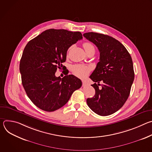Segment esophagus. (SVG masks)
I'll list each match as a JSON object with an SVG mask.
<instances>
[{"label": "esophagus", "mask_w": 152, "mask_h": 152, "mask_svg": "<svg viewBox=\"0 0 152 152\" xmlns=\"http://www.w3.org/2000/svg\"><path fill=\"white\" fill-rule=\"evenodd\" d=\"M87 85V83H86L85 82H84V81H82V86H86Z\"/></svg>", "instance_id": "1"}]
</instances>
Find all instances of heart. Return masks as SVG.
I'll return each mask as SVG.
<instances>
[{
    "instance_id": "1",
    "label": "heart",
    "mask_w": 152,
    "mask_h": 152,
    "mask_svg": "<svg viewBox=\"0 0 152 152\" xmlns=\"http://www.w3.org/2000/svg\"><path fill=\"white\" fill-rule=\"evenodd\" d=\"M83 46L86 53H88L90 51L95 52L94 46L90 42H84ZM90 70V67L82 64H76L73 66L72 67V72L73 74L80 78H83L86 77L89 74Z\"/></svg>"
}]
</instances>
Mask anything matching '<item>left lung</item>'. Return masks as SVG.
Segmentation results:
<instances>
[{
  "label": "left lung",
  "mask_w": 152,
  "mask_h": 152,
  "mask_svg": "<svg viewBox=\"0 0 152 152\" xmlns=\"http://www.w3.org/2000/svg\"><path fill=\"white\" fill-rule=\"evenodd\" d=\"M100 52L99 62L90 77L96 91L94 96L86 99L90 109L101 116L118 111L126 102L134 80L132 58L121 43L107 35L96 32L83 34ZM102 84L99 89V82Z\"/></svg>",
  "instance_id": "left-lung-1"
}]
</instances>
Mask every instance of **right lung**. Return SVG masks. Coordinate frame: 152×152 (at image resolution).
<instances>
[{
  "instance_id": "obj_1",
  "label": "right lung",
  "mask_w": 152,
  "mask_h": 152,
  "mask_svg": "<svg viewBox=\"0 0 152 152\" xmlns=\"http://www.w3.org/2000/svg\"><path fill=\"white\" fill-rule=\"evenodd\" d=\"M81 39L80 32L50 29L26 46L20 62L21 82L28 97L39 109L47 112L59 109L81 87L80 79L67 72L62 78L55 76L66 60L69 48Z\"/></svg>"
}]
</instances>
